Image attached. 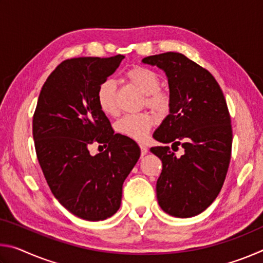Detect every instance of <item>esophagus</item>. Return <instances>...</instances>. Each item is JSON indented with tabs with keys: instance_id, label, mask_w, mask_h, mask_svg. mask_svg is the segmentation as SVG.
Here are the masks:
<instances>
[{
	"instance_id": "1",
	"label": "esophagus",
	"mask_w": 263,
	"mask_h": 263,
	"mask_svg": "<svg viewBox=\"0 0 263 263\" xmlns=\"http://www.w3.org/2000/svg\"><path fill=\"white\" fill-rule=\"evenodd\" d=\"M139 146H140V149H141V157H144V155L148 152V148L146 147L145 145H142V144H140Z\"/></svg>"
}]
</instances>
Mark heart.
<instances>
[{"label":"heart","mask_w":263,"mask_h":263,"mask_svg":"<svg viewBox=\"0 0 263 263\" xmlns=\"http://www.w3.org/2000/svg\"><path fill=\"white\" fill-rule=\"evenodd\" d=\"M125 79L145 95V104L158 114H166L171 106V96L160 89V78L148 68L135 66L125 72ZM96 100L102 112L115 116L118 112L117 87L112 80H104L96 92ZM155 119L149 112L128 114L116 122V130L135 140H144L154 125Z\"/></svg>","instance_id":"b5f03b06"}]
</instances>
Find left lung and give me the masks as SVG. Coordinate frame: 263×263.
I'll list each match as a JSON object with an SVG mask.
<instances>
[{
    "instance_id": "obj_1",
    "label": "left lung",
    "mask_w": 263,
    "mask_h": 263,
    "mask_svg": "<svg viewBox=\"0 0 263 263\" xmlns=\"http://www.w3.org/2000/svg\"><path fill=\"white\" fill-rule=\"evenodd\" d=\"M167 75L171 106L151 148L162 161L157 182L160 208L173 217L197 216L215 201L224 184L232 151V126L224 94L212 74L177 52L146 57ZM172 148L181 144L185 154Z\"/></svg>"
}]
</instances>
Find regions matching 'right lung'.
I'll list each match as a JSON object with an SVG mask.
<instances>
[{
  "label": "right lung",
  "instance_id": "1",
  "mask_svg": "<svg viewBox=\"0 0 263 263\" xmlns=\"http://www.w3.org/2000/svg\"><path fill=\"white\" fill-rule=\"evenodd\" d=\"M124 58L62 61L44 83L33 115L35 153L52 194L69 212L90 221L117 212L124 181L140 157L135 140L114 132L96 100L97 88ZM94 142L106 151L91 156Z\"/></svg>",
  "mask_w": 263,
  "mask_h": 263
}]
</instances>
